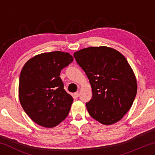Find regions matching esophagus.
<instances>
[{"instance_id":"34e87169","label":"esophagus","mask_w":155,"mask_h":155,"mask_svg":"<svg viewBox=\"0 0 155 155\" xmlns=\"http://www.w3.org/2000/svg\"><path fill=\"white\" fill-rule=\"evenodd\" d=\"M74 96L75 98H78V96H79V94H78V92H75L74 94Z\"/></svg>"}]
</instances>
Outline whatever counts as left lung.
<instances>
[{
    "instance_id": "obj_1",
    "label": "left lung",
    "mask_w": 155,
    "mask_h": 155,
    "mask_svg": "<svg viewBox=\"0 0 155 155\" xmlns=\"http://www.w3.org/2000/svg\"><path fill=\"white\" fill-rule=\"evenodd\" d=\"M74 57L90 80L92 98L86 103L90 116L104 125L120 121L130 109L137 84L122 53L107 46L89 47Z\"/></svg>"
}]
</instances>
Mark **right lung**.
Instances as JSON below:
<instances>
[{
	"mask_svg": "<svg viewBox=\"0 0 155 155\" xmlns=\"http://www.w3.org/2000/svg\"><path fill=\"white\" fill-rule=\"evenodd\" d=\"M73 61L68 52H44L32 57L21 70L20 103L36 124L52 128L65 119L73 98L65 91L60 72Z\"/></svg>",
	"mask_w": 155,
	"mask_h": 155,
	"instance_id": "obj_1",
	"label": "right lung"
}]
</instances>
